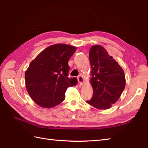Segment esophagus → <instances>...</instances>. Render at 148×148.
Returning a JSON list of instances; mask_svg holds the SVG:
<instances>
[{
	"label": "esophagus",
	"mask_w": 148,
	"mask_h": 148,
	"mask_svg": "<svg viewBox=\"0 0 148 148\" xmlns=\"http://www.w3.org/2000/svg\"><path fill=\"white\" fill-rule=\"evenodd\" d=\"M77 79L78 81H79V83L80 85H83V82H84V78L82 76H79L77 77Z\"/></svg>",
	"instance_id": "obj_1"
}]
</instances>
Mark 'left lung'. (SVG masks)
<instances>
[{
  "instance_id": "1",
  "label": "left lung",
  "mask_w": 148,
  "mask_h": 148,
  "mask_svg": "<svg viewBox=\"0 0 148 148\" xmlns=\"http://www.w3.org/2000/svg\"><path fill=\"white\" fill-rule=\"evenodd\" d=\"M93 96L86 102L99 109H108L120 97L126 84L124 71L107 50L92 46L89 53Z\"/></svg>"
}]
</instances>
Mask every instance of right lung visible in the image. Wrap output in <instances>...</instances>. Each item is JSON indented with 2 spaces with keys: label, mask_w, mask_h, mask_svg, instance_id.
I'll list each match as a JSON object with an SVG mask.
<instances>
[{
  "label": "right lung",
  "mask_w": 148,
  "mask_h": 148,
  "mask_svg": "<svg viewBox=\"0 0 148 148\" xmlns=\"http://www.w3.org/2000/svg\"><path fill=\"white\" fill-rule=\"evenodd\" d=\"M75 46L56 44L46 48L31 62L25 71L27 90L34 102L44 108H51L65 99L69 86L77 83L69 78L68 61L76 51Z\"/></svg>",
  "instance_id": "obj_1"
}]
</instances>
